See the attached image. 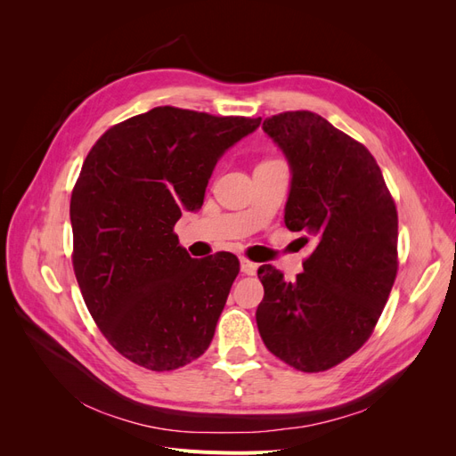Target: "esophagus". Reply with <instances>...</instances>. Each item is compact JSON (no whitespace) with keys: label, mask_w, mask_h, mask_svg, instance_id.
<instances>
[{"label":"esophagus","mask_w":456,"mask_h":456,"mask_svg":"<svg viewBox=\"0 0 456 456\" xmlns=\"http://www.w3.org/2000/svg\"><path fill=\"white\" fill-rule=\"evenodd\" d=\"M240 266H241V272L243 273H247V275H255L256 273V265L255 262H251V260H247V258H241L240 260Z\"/></svg>","instance_id":"1"}]
</instances>
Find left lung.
Segmentation results:
<instances>
[{
  "label": "left lung",
  "instance_id": "obj_1",
  "mask_svg": "<svg viewBox=\"0 0 456 456\" xmlns=\"http://www.w3.org/2000/svg\"><path fill=\"white\" fill-rule=\"evenodd\" d=\"M262 129L291 169L285 226L315 240L295 281L258 268V333L305 372L338 365L370 337L397 273V211L370 151L308 110L266 118ZM308 241V240H306Z\"/></svg>",
  "mask_w": 456,
  "mask_h": 456
}]
</instances>
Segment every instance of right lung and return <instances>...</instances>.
<instances>
[{
	"mask_svg": "<svg viewBox=\"0 0 456 456\" xmlns=\"http://www.w3.org/2000/svg\"><path fill=\"white\" fill-rule=\"evenodd\" d=\"M258 126L158 106L87 154L70 201L74 272L101 333L133 363L173 370L209 348L240 260L191 258L173 228L201 209L220 156Z\"/></svg>",
	"mask_w": 456,
	"mask_h": 456,
	"instance_id": "obj_1",
	"label": "right lung"
}]
</instances>
